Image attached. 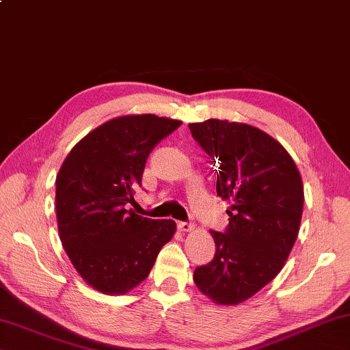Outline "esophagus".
I'll return each instance as SVG.
<instances>
[{"mask_svg": "<svg viewBox=\"0 0 350 350\" xmlns=\"http://www.w3.org/2000/svg\"><path fill=\"white\" fill-rule=\"evenodd\" d=\"M177 227H179L180 232H191V230H195V224L184 223V221H180V223L177 224Z\"/></svg>", "mask_w": 350, "mask_h": 350, "instance_id": "obj_1", "label": "esophagus"}]
</instances>
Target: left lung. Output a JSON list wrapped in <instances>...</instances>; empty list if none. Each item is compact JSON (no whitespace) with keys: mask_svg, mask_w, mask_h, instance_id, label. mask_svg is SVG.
<instances>
[{"mask_svg":"<svg viewBox=\"0 0 350 350\" xmlns=\"http://www.w3.org/2000/svg\"><path fill=\"white\" fill-rule=\"evenodd\" d=\"M190 131L218 166L216 193L230 216L224 234L210 230L215 257L193 280L212 302L237 305L284 268L301 227L302 177L286 149L258 127L212 118Z\"/></svg>","mask_w":350,"mask_h":350,"instance_id":"8db88e82","label":"left lung"}]
</instances>
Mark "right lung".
<instances>
[{"label": "right lung", "instance_id": "1", "mask_svg": "<svg viewBox=\"0 0 350 350\" xmlns=\"http://www.w3.org/2000/svg\"><path fill=\"white\" fill-rule=\"evenodd\" d=\"M182 124L154 113L105 121L76 143L55 177V216L62 246L87 285L126 295L151 273L176 234L173 219L126 210L149 152Z\"/></svg>", "mask_w": 350, "mask_h": 350}]
</instances>
